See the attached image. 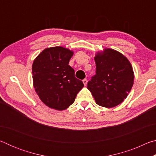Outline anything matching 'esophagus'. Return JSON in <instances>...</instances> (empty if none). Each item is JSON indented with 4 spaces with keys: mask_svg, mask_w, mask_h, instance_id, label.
I'll return each mask as SVG.
<instances>
[{
    "mask_svg": "<svg viewBox=\"0 0 156 156\" xmlns=\"http://www.w3.org/2000/svg\"><path fill=\"white\" fill-rule=\"evenodd\" d=\"M83 83L84 84V85L86 86L87 84V79H84V80H83Z\"/></svg>",
    "mask_w": 156,
    "mask_h": 156,
    "instance_id": "obj_1",
    "label": "esophagus"
}]
</instances>
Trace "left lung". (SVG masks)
Returning <instances> with one entry per match:
<instances>
[{
  "instance_id": "8db88e82",
  "label": "left lung",
  "mask_w": 156,
  "mask_h": 156,
  "mask_svg": "<svg viewBox=\"0 0 156 156\" xmlns=\"http://www.w3.org/2000/svg\"><path fill=\"white\" fill-rule=\"evenodd\" d=\"M94 60L96 75L88 82L87 89L100 106H117L127 97L133 87V67L123 54L109 48L97 52Z\"/></svg>"
}]
</instances>
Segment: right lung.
I'll use <instances>...</instances> for the list:
<instances>
[{"instance_id":"right-lung-1","label":"right lung","mask_w":156,"mask_h":156,"mask_svg":"<svg viewBox=\"0 0 156 156\" xmlns=\"http://www.w3.org/2000/svg\"><path fill=\"white\" fill-rule=\"evenodd\" d=\"M73 52L63 47L44 49L34 59L33 83L41 101L52 109L65 110L74 102L84 87L69 65Z\"/></svg>"}]
</instances>
